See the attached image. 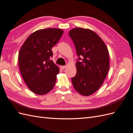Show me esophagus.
<instances>
[{"instance_id": "34e87169", "label": "esophagus", "mask_w": 133, "mask_h": 133, "mask_svg": "<svg viewBox=\"0 0 133 133\" xmlns=\"http://www.w3.org/2000/svg\"><path fill=\"white\" fill-rule=\"evenodd\" d=\"M65 68H66V66H60V68H61V69H62V70H64Z\"/></svg>"}]
</instances>
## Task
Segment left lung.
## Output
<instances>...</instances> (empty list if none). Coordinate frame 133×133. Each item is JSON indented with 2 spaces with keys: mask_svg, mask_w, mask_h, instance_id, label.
I'll list each match as a JSON object with an SVG mask.
<instances>
[{
  "mask_svg": "<svg viewBox=\"0 0 133 133\" xmlns=\"http://www.w3.org/2000/svg\"><path fill=\"white\" fill-rule=\"evenodd\" d=\"M69 34L74 43L78 60H82L76 63V74L71 78L72 83L80 94L90 95L102 85L108 73V49L99 36L90 29L76 28L71 29Z\"/></svg>",
  "mask_w": 133,
  "mask_h": 133,
  "instance_id": "obj_1",
  "label": "left lung"
}]
</instances>
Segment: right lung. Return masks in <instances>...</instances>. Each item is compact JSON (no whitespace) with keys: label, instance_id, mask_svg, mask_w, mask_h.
I'll return each instance as SVG.
<instances>
[{"label":"right lung","instance_id":"add662e5","mask_svg":"<svg viewBox=\"0 0 133 133\" xmlns=\"http://www.w3.org/2000/svg\"><path fill=\"white\" fill-rule=\"evenodd\" d=\"M63 33L57 28L38 30L28 37L20 49L21 73L28 88L36 94H46L55 85L59 68L50 60L53 57L51 48Z\"/></svg>","mask_w":133,"mask_h":133}]
</instances>
